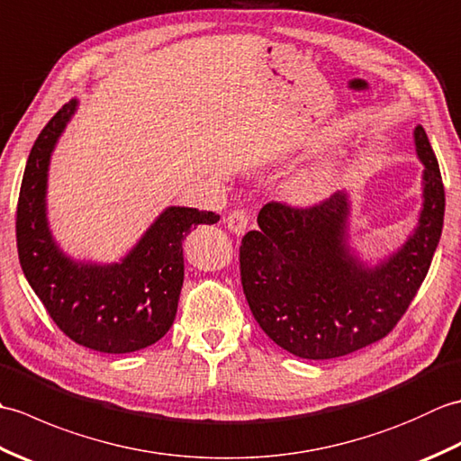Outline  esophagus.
<instances>
[{
  "label": "esophagus",
  "instance_id": "1",
  "mask_svg": "<svg viewBox=\"0 0 461 461\" xmlns=\"http://www.w3.org/2000/svg\"><path fill=\"white\" fill-rule=\"evenodd\" d=\"M225 223H228V230L231 233H236V236H240V233L246 231L248 223H249V213L246 210H233L228 213V218H225Z\"/></svg>",
  "mask_w": 461,
  "mask_h": 461
}]
</instances>
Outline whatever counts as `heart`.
Returning <instances> with one entry per match:
<instances>
[{
    "mask_svg": "<svg viewBox=\"0 0 461 461\" xmlns=\"http://www.w3.org/2000/svg\"><path fill=\"white\" fill-rule=\"evenodd\" d=\"M329 185H330V170L319 168L295 180V184H293L291 188V194L297 202L309 203V202L319 200L321 195L329 190Z\"/></svg>",
    "mask_w": 461,
    "mask_h": 461,
    "instance_id": "obj_1",
    "label": "heart"
}]
</instances>
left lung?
I'll use <instances>...</instances> for the list:
<instances>
[{
	"mask_svg": "<svg viewBox=\"0 0 461 461\" xmlns=\"http://www.w3.org/2000/svg\"><path fill=\"white\" fill-rule=\"evenodd\" d=\"M424 162V210L406 246L368 269L345 241V194L299 208L269 202L259 230L240 246V276L253 317L291 355L325 360L384 339L404 317L428 276L444 225V182L426 131L416 126Z\"/></svg>",
	"mask_w": 461,
	"mask_h": 461,
	"instance_id": "obj_1",
	"label": "left lung"
}]
</instances>
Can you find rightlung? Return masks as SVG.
Wrapping results in <instances>:
<instances>
[{"label": "right lung", "instance_id": "obj_1", "mask_svg": "<svg viewBox=\"0 0 461 461\" xmlns=\"http://www.w3.org/2000/svg\"><path fill=\"white\" fill-rule=\"evenodd\" d=\"M75 109L77 101L63 104L29 152L15 215L19 263L68 339L122 355L154 345L170 330L184 283L182 241L195 225L220 221V215L168 208L114 266H85L63 256L47 228L45 185L49 156Z\"/></svg>", "mask_w": 461, "mask_h": 461}]
</instances>
